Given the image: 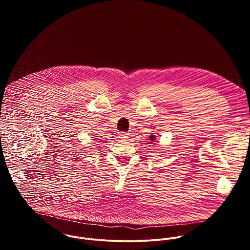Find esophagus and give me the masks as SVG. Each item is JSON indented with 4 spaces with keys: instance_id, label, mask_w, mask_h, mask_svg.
<instances>
[{
    "instance_id": "esophagus-1",
    "label": "esophagus",
    "mask_w": 250,
    "mask_h": 250,
    "mask_svg": "<svg viewBox=\"0 0 250 250\" xmlns=\"http://www.w3.org/2000/svg\"><path fill=\"white\" fill-rule=\"evenodd\" d=\"M127 134H128V133H126V132H119L118 135L120 136V138H126Z\"/></svg>"
}]
</instances>
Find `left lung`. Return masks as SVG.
<instances>
[{
  "mask_svg": "<svg viewBox=\"0 0 250 250\" xmlns=\"http://www.w3.org/2000/svg\"><path fill=\"white\" fill-rule=\"evenodd\" d=\"M155 139V135H151L150 137H149V140L150 141H153ZM149 144H152V142H149Z\"/></svg>",
  "mask_w": 250,
  "mask_h": 250,
  "instance_id": "obj_1",
  "label": "left lung"
}]
</instances>
